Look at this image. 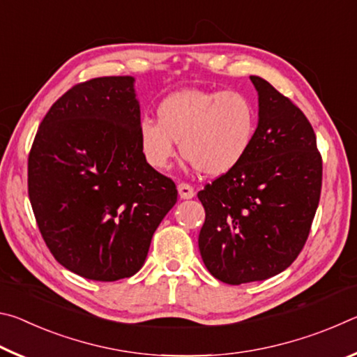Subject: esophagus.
<instances>
[{"label":"esophagus","instance_id":"esophagus-1","mask_svg":"<svg viewBox=\"0 0 357 357\" xmlns=\"http://www.w3.org/2000/svg\"><path fill=\"white\" fill-rule=\"evenodd\" d=\"M178 192H179V197L183 198V200H190V198L195 197V190H193V187L187 183H181L178 185Z\"/></svg>","mask_w":357,"mask_h":357}]
</instances>
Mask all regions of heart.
I'll use <instances>...</instances> for the list:
<instances>
[{"mask_svg":"<svg viewBox=\"0 0 357 357\" xmlns=\"http://www.w3.org/2000/svg\"><path fill=\"white\" fill-rule=\"evenodd\" d=\"M257 110L239 91L181 89L157 107V121L143 118L138 143L148 164L165 170L181 154L198 172L220 176L238 167L252 146Z\"/></svg>","mask_w":357,"mask_h":357,"instance_id":"b5f03b06","label":"heart"}]
</instances>
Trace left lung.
Instances as JSON below:
<instances>
[{"label": "left lung", "mask_w": 357, "mask_h": 357, "mask_svg": "<svg viewBox=\"0 0 357 357\" xmlns=\"http://www.w3.org/2000/svg\"><path fill=\"white\" fill-rule=\"evenodd\" d=\"M250 80L259 110L249 153L198 192L203 263L228 285L285 271L309 238L321 195L323 160L309 119L273 84Z\"/></svg>", "instance_id": "8db88e82"}]
</instances>
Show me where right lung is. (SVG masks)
I'll return each instance as SVG.
<instances>
[{
	"mask_svg": "<svg viewBox=\"0 0 357 357\" xmlns=\"http://www.w3.org/2000/svg\"><path fill=\"white\" fill-rule=\"evenodd\" d=\"M132 77H99L64 93L42 119L28 157V195L59 264L89 280L134 275L178 200L138 143Z\"/></svg>",
	"mask_w": 357,
	"mask_h": 357,
	"instance_id": "obj_1",
	"label": "right lung"
}]
</instances>
